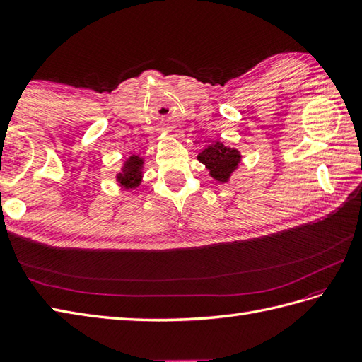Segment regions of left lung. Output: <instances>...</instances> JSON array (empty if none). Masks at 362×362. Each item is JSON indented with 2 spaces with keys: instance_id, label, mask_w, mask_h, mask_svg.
<instances>
[{
  "instance_id": "left-lung-1",
  "label": "left lung",
  "mask_w": 362,
  "mask_h": 362,
  "mask_svg": "<svg viewBox=\"0 0 362 362\" xmlns=\"http://www.w3.org/2000/svg\"><path fill=\"white\" fill-rule=\"evenodd\" d=\"M199 160L208 166L212 177L220 182H226L229 174L237 168L240 154L237 150H229V148L217 142L214 146H208L205 151H202L199 154Z\"/></svg>"
}]
</instances>
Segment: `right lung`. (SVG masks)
Wrapping results in <instances>:
<instances>
[{"label": "right lung", "mask_w": 362, "mask_h": 362, "mask_svg": "<svg viewBox=\"0 0 362 362\" xmlns=\"http://www.w3.org/2000/svg\"><path fill=\"white\" fill-rule=\"evenodd\" d=\"M141 165L142 160L137 159V157H132L125 165L124 174L119 175L120 183H124L127 188H133L139 182V174H141Z\"/></svg>", "instance_id": "add662e5"}]
</instances>
